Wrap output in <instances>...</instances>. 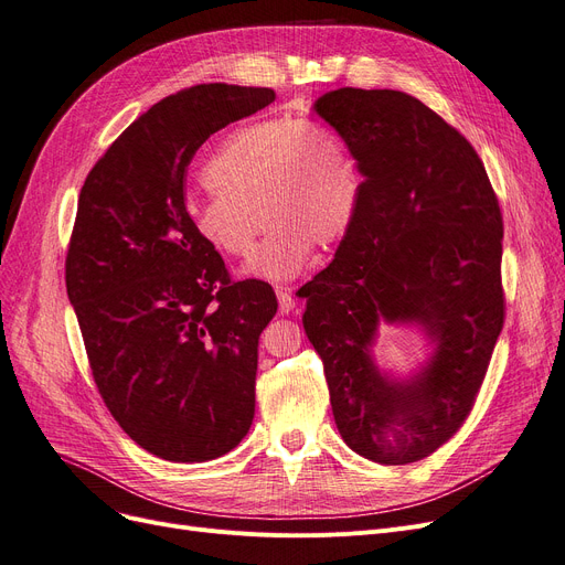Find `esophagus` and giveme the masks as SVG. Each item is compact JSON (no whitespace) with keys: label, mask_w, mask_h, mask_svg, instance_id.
Listing matches in <instances>:
<instances>
[{"label":"esophagus","mask_w":565,"mask_h":565,"mask_svg":"<svg viewBox=\"0 0 565 565\" xmlns=\"http://www.w3.org/2000/svg\"><path fill=\"white\" fill-rule=\"evenodd\" d=\"M276 297H278L280 312H291V310H295L297 299H295V295H291L289 287H278V289H276Z\"/></svg>","instance_id":"1"}]
</instances>
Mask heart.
Masks as SVG:
<instances>
[{"mask_svg": "<svg viewBox=\"0 0 565 565\" xmlns=\"http://www.w3.org/2000/svg\"><path fill=\"white\" fill-rule=\"evenodd\" d=\"M204 175L211 190L185 201L196 236L224 257H247L262 214L270 230L245 274L264 280L295 278L315 243H341L361 199L350 150L301 118L238 127L211 154Z\"/></svg>", "mask_w": 565, "mask_h": 565, "instance_id": "b5f03b06", "label": "heart"}]
</instances>
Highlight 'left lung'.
<instances>
[{
    "label": "left lung",
    "instance_id": "8db88e82",
    "mask_svg": "<svg viewBox=\"0 0 565 565\" xmlns=\"http://www.w3.org/2000/svg\"><path fill=\"white\" fill-rule=\"evenodd\" d=\"M315 113L364 180L333 262L299 289L303 329L348 447L385 466L415 463L470 415L503 329L499 199L476 148L411 95L341 87ZM380 321L417 323L435 343L413 379L376 369Z\"/></svg>",
    "mask_w": 565,
    "mask_h": 565
}]
</instances>
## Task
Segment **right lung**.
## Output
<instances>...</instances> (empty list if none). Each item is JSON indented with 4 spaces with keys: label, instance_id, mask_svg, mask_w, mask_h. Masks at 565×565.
Instances as JSON below:
<instances>
[{
    "label": "right lung",
    "instance_id": "right-lung-1",
    "mask_svg": "<svg viewBox=\"0 0 565 565\" xmlns=\"http://www.w3.org/2000/svg\"><path fill=\"white\" fill-rule=\"evenodd\" d=\"M270 87L204 83L150 106L87 173L66 295L110 415L146 452L211 461L250 431L257 345L278 310L264 280L230 278L185 211V175L211 134Z\"/></svg>",
    "mask_w": 565,
    "mask_h": 565
}]
</instances>
